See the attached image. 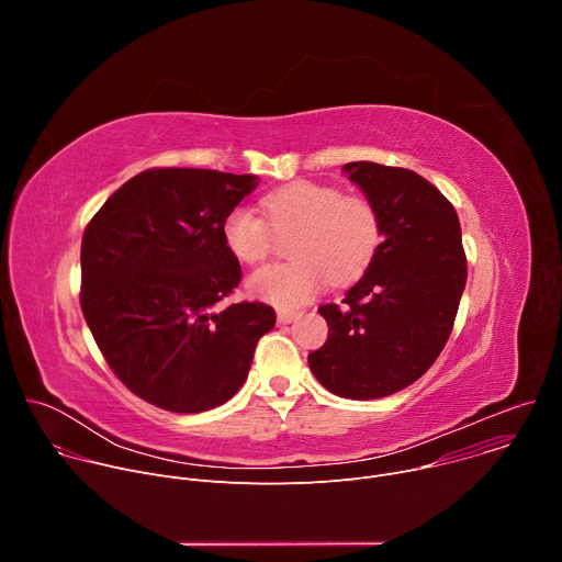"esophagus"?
I'll return each instance as SVG.
<instances>
[{"instance_id": "34e87169", "label": "esophagus", "mask_w": 562, "mask_h": 562, "mask_svg": "<svg viewBox=\"0 0 562 562\" xmlns=\"http://www.w3.org/2000/svg\"><path fill=\"white\" fill-rule=\"evenodd\" d=\"M297 317H300L297 311H289V308H280V311H278V323H280V325H291L293 319H297Z\"/></svg>"}]
</instances>
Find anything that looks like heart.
I'll return each instance as SVG.
<instances>
[{"label": "heart", "mask_w": 562, "mask_h": 562, "mask_svg": "<svg viewBox=\"0 0 562 562\" xmlns=\"http://www.w3.org/2000/svg\"><path fill=\"white\" fill-rule=\"evenodd\" d=\"M267 220L249 206H235L224 217V243L245 265L262 262L273 249V233H293L284 265L258 269L247 289L254 297L280 308H297L313 300L327 278L334 284L358 280L382 245V222L364 195H342L338 187L295 182L262 198Z\"/></svg>", "instance_id": "heart-1"}]
</instances>
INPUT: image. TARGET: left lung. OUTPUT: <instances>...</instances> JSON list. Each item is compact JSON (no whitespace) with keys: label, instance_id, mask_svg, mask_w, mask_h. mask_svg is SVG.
Masks as SVG:
<instances>
[{"label":"left lung","instance_id":"obj_1","mask_svg":"<svg viewBox=\"0 0 562 562\" xmlns=\"http://www.w3.org/2000/svg\"><path fill=\"white\" fill-rule=\"evenodd\" d=\"M342 171L378 209L382 245L342 306L317 308L329 336L308 353V367L340 397L375 400L416 382L440 356L467 260L456 209L423 176L375 162Z\"/></svg>","mask_w":562,"mask_h":562}]
</instances>
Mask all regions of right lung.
<instances>
[{
  "label": "right lung",
  "mask_w": 562,
  "mask_h": 562,
  "mask_svg": "<svg viewBox=\"0 0 562 562\" xmlns=\"http://www.w3.org/2000/svg\"><path fill=\"white\" fill-rule=\"evenodd\" d=\"M258 176L150 169L122 184L82 239V313L115 375L146 403L200 414L245 384L276 311L220 302L243 271L224 217Z\"/></svg>",
  "instance_id": "obj_1"
}]
</instances>
